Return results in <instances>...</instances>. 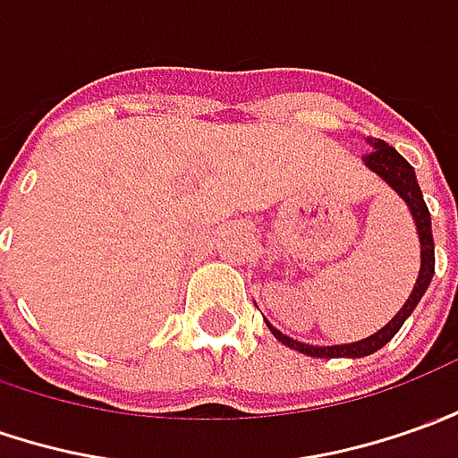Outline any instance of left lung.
Listing matches in <instances>:
<instances>
[{
	"mask_svg": "<svg viewBox=\"0 0 458 458\" xmlns=\"http://www.w3.org/2000/svg\"><path fill=\"white\" fill-rule=\"evenodd\" d=\"M373 145V150L369 155H363V163L371 167L376 175H381L391 185V188L399 192L403 198V203L409 205L413 220H416V230H419V241H421V268H419V278H416V285H413L409 301L403 303L399 313L394 318L386 323L381 331H376L369 338L363 341H356V344H344V346H308V344H301V341H293L291 335L281 334L276 326H270V334L276 335L281 341L283 346L295 348L306 356H313V359H338V356H346V359H363V356H371L378 348H384L394 335L399 334V328L403 326V320L409 318L413 313V308L419 306L421 295L426 293L428 283L434 278V235H431V216H428V208L424 203V195H421V188L416 182V173L413 167L399 152L394 150L391 145H386L384 140H369Z\"/></svg>",
	"mask_w": 458,
	"mask_h": 458,
	"instance_id": "obj_1",
	"label": "left lung"
}]
</instances>
